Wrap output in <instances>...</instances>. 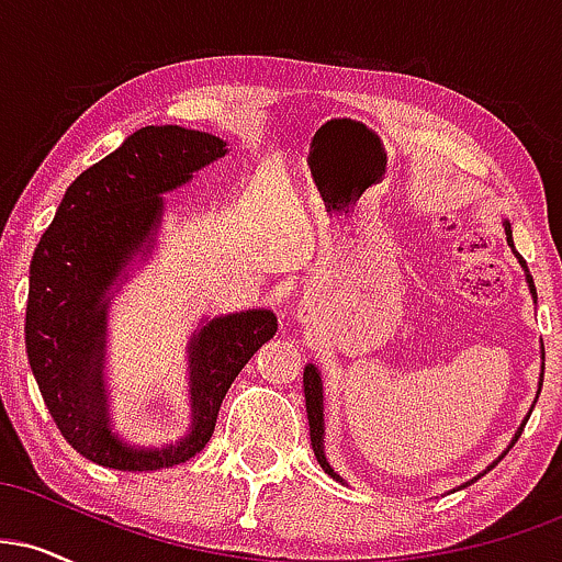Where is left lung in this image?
I'll return each mask as SVG.
<instances>
[{
	"mask_svg": "<svg viewBox=\"0 0 562 562\" xmlns=\"http://www.w3.org/2000/svg\"><path fill=\"white\" fill-rule=\"evenodd\" d=\"M505 232H507V243L509 248H515L513 245V229H509V224L505 222ZM520 259V254H515ZM520 263L526 267V261L520 259ZM526 280H528V288H531V293H537V288H533V277L528 274L526 269ZM303 396H306V415H308V436H312V449L314 454H317V462L322 468H325V473H330L333 479H338V475L333 473V468L327 465L325 460V451H322V436H325V423H322V380H319V372L317 367L308 364L306 370H303ZM524 434V425H520L518 436ZM518 436H515V441H518ZM494 468V465H492ZM340 481V479H338Z\"/></svg>",
	"mask_w": 562,
	"mask_h": 562,
	"instance_id": "left-lung-1",
	"label": "left lung"
}]
</instances>
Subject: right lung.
<instances>
[{
	"instance_id": "obj_1",
	"label": "right lung",
	"mask_w": 562,
	"mask_h": 562,
	"mask_svg": "<svg viewBox=\"0 0 562 562\" xmlns=\"http://www.w3.org/2000/svg\"><path fill=\"white\" fill-rule=\"evenodd\" d=\"M227 153V142L182 126H145L68 187L31 259L25 351L44 404L81 457L113 470H160L203 451L229 385L274 338L272 312L218 317L190 344L192 430L166 449H132L111 434L102 344L105 293L147 243L164 211V192Z\"/></svg>"
}]
</instances>
